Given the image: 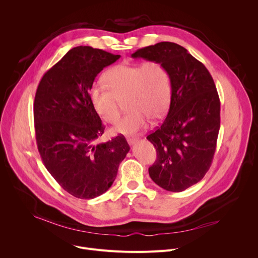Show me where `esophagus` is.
<instances>
[{
  "mask_svg": "<svg viewBox=\"0 0 258 258\" xmlns=\"http://www.w3.org/2000/svg\"><path fill=\"white\" fill-rule=\"evenodd\" d=\"M126 141H127V143H128L130 145H134V144L137 143L138 138H136V137H128V138L126 139Z\"/></svg>",
  "mask_w": 258,
  "mask_h": 258,
  "instance_id": "34e87169",
  "label": "esophagus"
}]
</instances>
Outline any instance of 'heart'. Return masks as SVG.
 Returning <instances> with one entry per match:
<instances>
[{"instance_id":"obj_1","label":"heart","mask_w":258,"mask_h":258,"mask_svg":"<svg viewBox=\"0 0 258 258\" xmlns=\"http://www.w3.org/2000/svg\"><path fill=\"white\" fill-rule=\"evenodd\" d=\"M105 87L94 85L90 99L95 111L107 123H115L121 102L127 109L114 126L117 134L132 135L144 128L150 119L161 118L171 99V81L167 67L159 60L117 64L103 76Z\"/></svg>"}]
</instances>
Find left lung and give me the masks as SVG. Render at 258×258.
I'll return each mask as SVG.
<instances>
[{
  "label": "left lung",
  "instance_id": "1",
  "mask_svg": "<svg viewBox=\"0 0 258 258\" xmlns=\"http://www.w3.org/2000/svg\"><path fill=\"white\" fill-rule=\"evenodd\" d=\"M132 57L159 60L168 69V113L147 137L157 152L149 175L164 190L181 192L204 177L214 156L220 126L216 87L203 63L177 44L161 42L137 50Z\"/></svg>",
  "mask_w": 258,
  "mask_h": 258
}]
</instances>
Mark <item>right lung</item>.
Wrapping results in <instances>:
<instances>
[{
  "label": "right lung",
  "instance_id": "right-lung-1",
  "mask_svg": "<svg viewBox=\"0 0 258 258\" xmlns=\"http://www.w3.org/2000/svg\"><path fill=\"white\" fill-rule=\"evenodd\" d=\"M120 55L80 46L69 50L42 78L33 104L36 145L59 185L80 199H93L113 183L130 151L122 135L98 143L105 126L90 90L104 67Z\"/></svg>",
  "mask_w": 258,
  "mask_h": 258
}]
</instances>
